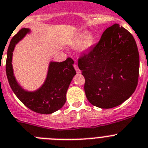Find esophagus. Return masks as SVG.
I'll return each instance as SVG.
<instances>
[{
    "label": "esophagus",
    "instance_id": "esophagus-1",
    "mask_svg": "<svg viewBox=\"0 0 148 148\" xmlns=\"http://www.w3.org/2000/svg\"><path fill=\"white\" fill-rule=\"evenodd\" d=\"M74 69H75L76 71H77V74H79V73H80V70L79 69V68H78L77 65H76V64H74Z\"/></svg>",
    "mask_w": 148,
    "mask_h": 148
}]
</instances>
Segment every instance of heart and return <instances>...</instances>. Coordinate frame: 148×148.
Returning a JSON list of instances; mask_svg holds the SVG:
<instances>
[{
	"label": "heart",
	"mask_w": 148,
	"mask_h": 148,
	"mask_svg": "<svg viewBox=\"0 0 148 148\" xmlns=\"http://www.w3.org/2000/svg\"><path fill=\"white\" fill-rule=\"evenodd\" d=\"M95 34L92 32L88 33L86 31L81 32L74 38L72 45H77L82 42L81 45L79 46V51L81 53H85L94 45L95 42Z\"/></svg>",
	"instance_id": "obj_1"
}]
</instances>
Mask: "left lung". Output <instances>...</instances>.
<instances>
[{
	"mask_svg": "<svg viewBox=\"0 0 148 148\" xmlns=\"http://www.w3.org/2000/svg\"><path fill=\"white\" fill-rule=\"evenodd\" d=\"M86 83L85 93L93 106L110 109L127 101L136 90L139 54L130 32L114 24L98 43L78 61Z\"/></svg>",
	"mask_w": 148,
	"mask_h": 148,
	"instance_id": "1",
	"label": "left lung"
}]
</instances>
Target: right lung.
I'll use <instances>...</instances> for the list:
<instances>
[{
    "label": "right lung",
    "instance_id": "right-lung-1",
    "mask_svg": "<svg viewBox=\"0 0 148 148\" xmlns=\"http://www.w3.org/2000/svg\"><path fill=\"white\" fill-rule=\"evenodd\" d=\"M30 33V29L22 28L10 41L6 56V76L15 95L27 107L40 114H51L61 109L66 102L67 90L76 74L74 61L71 58L61 62L51 61L42 86L34 91L24 89L14 75L12 55L15 45Z\"/></svg>",
    "mask_w": 148,
    "mask_h": 148
}]
</instances>
